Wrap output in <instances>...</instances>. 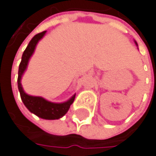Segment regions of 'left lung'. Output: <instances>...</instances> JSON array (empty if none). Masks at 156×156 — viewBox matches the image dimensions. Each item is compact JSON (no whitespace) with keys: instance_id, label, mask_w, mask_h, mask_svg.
Returning a JSON list of instances; mask_svg holds the SVG:
<instances>
[{"instance_id":"obj_1","label":"left lung","mask_w":156,"mask_h":156,"mask_svg":"<svg viewBox=\"0 0 156 156\" xmlns=\"http://www.w3.org/2000/svg\"><path fill=\"white\" fill-rule=\"evenodd\" d=\"M135 43H136V46L138 47V45H137V43H136V41H135Z\"/></svg>"}]
</instances>
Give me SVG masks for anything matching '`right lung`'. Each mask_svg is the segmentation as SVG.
<instances>
[{"mask_svg": "<svg viewBox=\"0 0 156 156\" xmlns=\"http://www.w3.org/2000/svg\"><path fill=\"white\" fill-rule=\"evenodd\" d=\"M46 30L42 31L41 33H38L35 35L31 41H30L29 45L27 46L26 49L24 50L22 57H21V61L19 66V72H18V88L20 94L21 100L24 104V106L29 109L30 112L32 114L36 115L37 116L48 119V120H54V119H58L62 117L66 113L69 111L70 108V105L74 102L76 94H74L69 100L62 102V103H53L50 101H48L47 99L41 98V97H35V96H30L25 93L23 90V87L21 86V78L22 75L24 74L25 70L27 69L30 58H31L32 54L34 53V50L36 48V46L38 42L44 37L46 34Z\"/></svg>", "mask_w": 156, "mask_h": 156, "instance_id": "obj_1", "label": "right lung"}]
</instances>
